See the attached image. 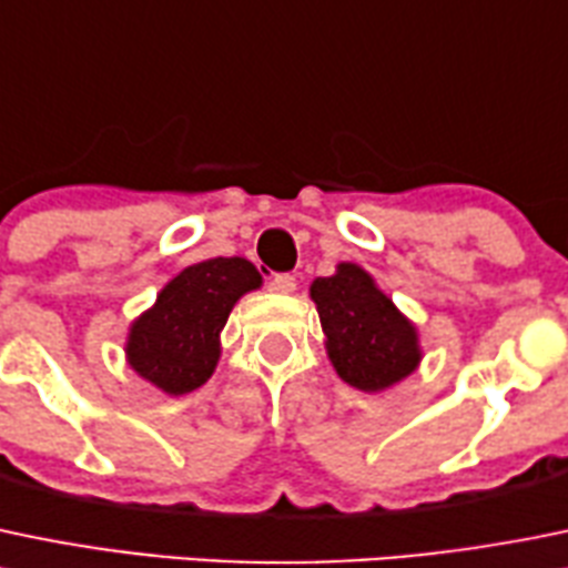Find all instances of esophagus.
I'll list each match as a JSON object with an SVG mask.
<instances>
[{"label": "esophagus", "instance_id": "1", "mask_svg": "<svg viewBox=\"0 0 568 568\" xmlns=\"http://www.w3.org/2000/svg\"><path fill=\"white\" fill-rule=\"evenodd\" d=\"M268 291H274V294H294L296 277L294 274H274V277L268 280Z\"/></svg>", "mask_w": 568, "mask_h": 568}]
</instances>
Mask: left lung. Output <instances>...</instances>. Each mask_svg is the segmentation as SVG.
<instances>
[{
	"mask_svg": "<svg viewBox=\"0 0 568 568\" xmlns=\"http://www.w3.org/2000/svg\"><path fill=\"white\" fill-rule=\"evenodd\" d=\"M311 300L327 335L329 363L352 388L377 394L416 372V327L357 263H338L333 277L313 280Z\"/></svg>",
	"mask_w": 568,
	"mask_h": 568,
	"instance_id": "8db88e82",
	"label": "left lung"
}]
</instances>
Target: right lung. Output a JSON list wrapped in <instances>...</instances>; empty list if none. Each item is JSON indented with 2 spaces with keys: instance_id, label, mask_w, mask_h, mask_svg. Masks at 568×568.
Listing matches in <instances>:
<instances>
[{
  "instance_id": "1",
  "label": "right lung",
  "mask_w": 568,
  "mask_h": 568,
  "mask_svg": "<svg viewBox=\"0 0 568 568\" xmlns=\"http://www.w3.org/2000/svg\"><path fill=\"white\" fill-rule=\"evenodd\" d=\"M261 283V272L246 257H211L183 268L132 322L126 363L172 396L200 388L222 355L219 333L230 311Z\"/></svg>"
}]
</instances>
